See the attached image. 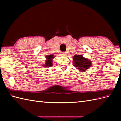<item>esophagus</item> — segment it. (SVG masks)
I'll return each mask as SVG.
<instances>
[{
  "instance_id": "34e87169",
  "label": "esophagus",
  "mask_w": 121,
  "mask_h": 121,
  "mask_svg": "<svg viewBox=\"0 0 121 121\" xmlns=\"http://www.w3.org/2000/svg\"><path fill=\"white\" fill-rule=\"evenodd\" d=\"M66 54H67V53H66V52H63V53H62V55H63V56H66Z\"/></svg>"
}]
</instances>
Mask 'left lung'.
<instances>
[{
	"label": "left lung",
	"mask_w": 121,
	"mask_h": 121,
	"mask_svg": "<svg viewBox=\"0 0 121 121\" xmlns=\"http://www.w3.org/2000/svg\"><path fill=\"white\" fill-rule=\"evenodd\" d=\"M73 65L78 70L84 72L91 66V61L87 59L84 58L82 55H76L73 56Z\"/></svg>",
	"instance_id": "1"
}]
</instances>
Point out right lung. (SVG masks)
I'll return each instance as SVG.
<instances>
[{
  "label": "right lung",
  "mask_w": 121,
  "mask_h": 121,
  "mask_svg": "<svg viewBox=\"0 0 121 121\" xmlns=\"http://www.w3.org/2000/svg\"><path fill=\"white\" fill-rule=\"evenodd\" d=\"M46 58H47V60L46 61V64L45 66H51L52 65V59L54 58V56L53 55H47L46 56Z\"/></svg>",
  "instance_id": "1"
}]
</instances>
